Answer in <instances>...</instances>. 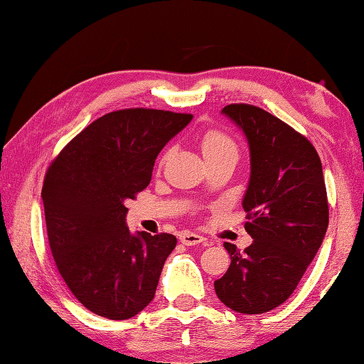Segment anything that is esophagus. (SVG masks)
Instances as JSON below:
<instances>
[{"label":"esophagus","mask_w":364,"mask_h":364,"mask_svg":"<svg viewBox=\"0 0 364 364\" xmlns=\"http://www.w3.org/2000/svg\"><path fill=\"white\" fill-rule=\"evenodd\" d=\"M180 241L184 245H199V244H204L205 239L200 236V234H196V232H191V231H183L180 234Z\"/></svg>","instance_id":"34e87169"}]
</instances>
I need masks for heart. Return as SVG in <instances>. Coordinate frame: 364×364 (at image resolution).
I'll use <instances>...</instances> for the list:
<instances>
[{"label": "heart", "instance_id": "obj_1", "mask_svg": "<svg viewBox=\"0 0 364 364\" xmlns=\"http://www.w3.org/2000/svg\"><path fill=\"white\" fill-rule=\"evenodd\" d=\"M200 147L205 160L228 156V154L237 156V146L234 143V139L230 136V134H226L221 130H217V128H212V130H207L202 133Z\"/></svg>", "mask_w": 364, "mask_h": 364}]
</instances>
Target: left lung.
<instances>
[{
	"label": "left lung",
	"mask_w": 364,
	"mask_h": 364,
	"mask_svg": "<svg viewBox=\"0 0 364 364\" xmlns=\"http://www.w3.org/2000/svg\"><path fill=\"white\" fill-rule=\"evenodd\" d=\"M221 114L249 143L250 180L242 207L254 242L244 252L225 242L231 264L215 281V292L231 310L258 315L291 297L321 247L328 194L321 160L304 134L250 104H230Z\"/></svg>",
	"instance_id": "obj_1"
}]
</instances>
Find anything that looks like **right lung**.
I'll use <instances>...</instances> for the list:
<instances>
[{
    "mask_svg": "<svg viewBox=\"0 0 364 364\" xmlns=\"http://www.w3.org/2000/svg\"><path fill=\"white\" fill-rule=\"evenodd\" d=\"M191 120L170 110H115L49 165L41 189L49 247L67 287L96 315L133 318L156 295L176 237L132 234L125 204L147 188L159 152Z\"/></svg>",
    "mask_w": 364,
    "mask_h": 364,
    "instance_id": "obj_1",
    "label": "right lung"
}]
</instances>
